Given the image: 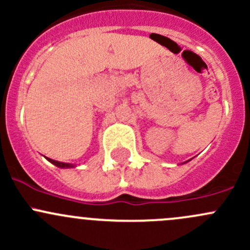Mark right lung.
Here are the masks:
<instances>
[{
  "instance_id": "1",
  "label": "right lung",
  "mask_w": 250,
  "mask_h": 250,
  "mask_svg": "<svg viewBox=\"0 0 250 250\" xmlns=\"http://www.w3.org/2000/svg\"><path fill=\"white\" fill-rule=\"evenodd\" d=\"M47 160L49 161L50 163H53L54 166H57V167L59 168H72L75 167L74 165H70V163H64V162H58V161H54V160H50V158L47 157Z\"/></svg>"
}]
</instances>
